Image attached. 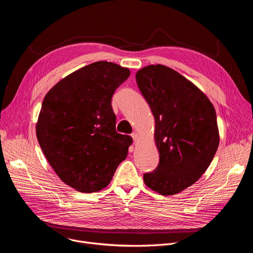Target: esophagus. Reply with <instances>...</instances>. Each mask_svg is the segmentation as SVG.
<instances>
[{"instance_id":"1","label":"esophagus","mask_w":253,"mask_h":253,"mask_svg":"<svg viewBox=\"0 0 253 253\" xmlns=\"http://www.w3.org/2000/svg\"><path fill=\"white\" fill-rule=\"evenodd\" d=\"M132 138H133V140H134L135 142H137V141L139 140V134H138L137 132H134V133L132 134Z\"/></svg>"}]
</instances>
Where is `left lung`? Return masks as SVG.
<instances>
[{"label": "left lung", "mask_w": 253, "mask_h": 253, "mask_svg": "<svg viewBox=\"0 0 253 253\" xmlns=\"http://www.w3.org/2000/svg\"><path fill=\"white\" fill-rule=\"evenodd\" d=\"M136 81L155 119L159 164L143 175L161 195H174L194 184L207 170L219 145L216 112L207 96L175 70L149 65Z\"/></svg>", "instance_id": "1"}]
</instances>
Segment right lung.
Instances as JSON below:
<instances>
[{"label": "right lung", "instance_id": "obj_1", "mask_svg": "<svg viewBox=\"0 0 253 253\" xmlns=\"http://www.w3.org/2000/svg\"><path fill=\"white\" fill-rule=\"evenodd\" d=\"M129 76L128 68L95 62L60 80L43 100L39 144L59 178L79 192L105 188L127 157L132 138L117 133L111 99Z\"/></svg>", "mask_w": 253, "mask_h": 253}]
</instances>
